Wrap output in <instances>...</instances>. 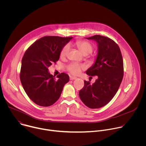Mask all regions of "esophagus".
Segmentation results:
<instances>
[{"label":"esophagus","mask_w":146,"mask_h":146,"mask_svg":"<svg viewBox=\"0 0 146 146\" xmlns=\"http://www.w3.org/2000/svg\"><path fill=\"white\" fill-rule=\"evenodd\" d=\"M76 79H77V77H73V76H70V80H76Z\"/></svg>","instance_id":"obj_1"}]
</instances>
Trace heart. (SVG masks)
<instances>
[{
    "label": "heart",
    "mask_w": 146,
    "mask_h": 146,
    "mask_svg": "<svg viewBox=\"0 0 146 146\" xmlns=\"http://www.w3.org/2000/svg\"><path fill=\"white\" fill-rule=\"evenodd\" d=\"M75 44L79 48L80 51L85 55L91 54L94 50V46L88 41H78L77 42H76ZM70 45L69 44H65L60 50V56L61 58L66 57L68 55ZM84 68L85 66L84 65L79 64L78 63H76V62H73V63H71L67 66L68 71L73 75L79 74L81 70L84 69Z\"/></svg>",
    "instance_id": "1"
}]
</instances>
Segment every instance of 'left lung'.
Segmentation results:
<instances>
[{
	"instance_id": "left-lung-1",
	"label": "left lung",
	"mask_w": 146,
	"mask_h": 146,
	"mask_svg": "<svg viewBox=\"0 0 146 146\" xmlns=\"http://www.w3.org/2000/svg\"><path fill=\"white\" fill-rule=\"evenodd\" d=\"M88 39L95 40L98 53L94 65L86 73L98 78L94 84L84 81V86L79 91V96L90 109L105 106L116 94L123 76V64L120 48L112 39L94 35Z\"/></svg>"
}]
</instances>
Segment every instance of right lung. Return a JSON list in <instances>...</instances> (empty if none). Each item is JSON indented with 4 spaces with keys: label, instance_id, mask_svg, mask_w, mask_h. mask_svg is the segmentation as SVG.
<instances>
[{
    "label": "right lung",
    "instance_id": "add662e5",
    "mask_svg": "<svg viewBox=\"0 0 146 146\" xmlns=\"http://www.w3.org/2000/svg\"><path fill=\"white\" fill-rule=\"evenodd\" d=\"M72 38L44 36L36 40L25 51L20 80L26 94L36 105L43 107L52 105L69 81V76L65 73L58 75L56 79L48 70L52 64L59 60L61 49Z\"/></svg>",
    "mask_w": 146,
    "mask_h": 146
}]
</instances>
